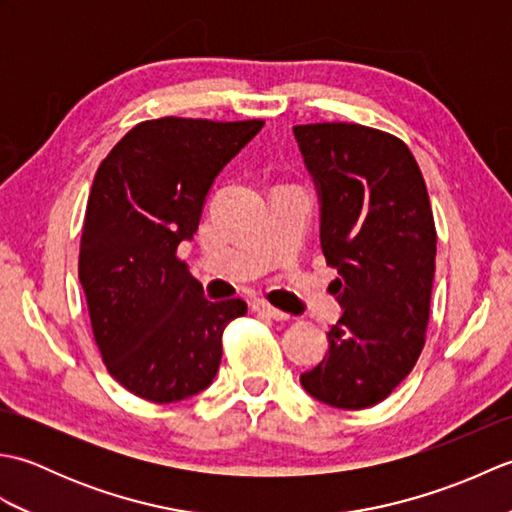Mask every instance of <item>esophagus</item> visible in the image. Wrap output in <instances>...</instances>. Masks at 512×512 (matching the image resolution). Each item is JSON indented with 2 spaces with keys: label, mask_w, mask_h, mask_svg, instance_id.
I'll return each instance as SVG.
<instances>
[{
  "label": "esophagus",
  "mask_w": 512,
  "mask_h": 512,
  "mask_svg": "<svg viewBox=\"0 0 512 512\" xmlns=\"http://www.w3.org/2000/svg\"><path fill=\"white\" fill-rule=\"evenodd\" d=\"M253 312L262 314V317H268V319H275V321H288L290 319L286 312L277 310L275 306H270V303H266V301H255L253 303Z\"/></svg>",
  "instance_id": "34e87169"
}]
</instances>
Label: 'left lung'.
<instances>
[{"label": "left lung", "mask_w": 512, "mask_h": 512, "mask_svg": "<svg viewBox=\"0 0 512 512\" xmlns=\"http://www.w3.org/2000/svg\"><path fill=\"white\" fill-rule=\"evenodd\" d=\"M321 198V248L339 270L341 319L330 352L301 374L336 409L378 405L416 365L427 339L436 222L409 147L358 123L295 125Z\"/></svg>", "instance_id": "left-lung-1"}]
</instances>
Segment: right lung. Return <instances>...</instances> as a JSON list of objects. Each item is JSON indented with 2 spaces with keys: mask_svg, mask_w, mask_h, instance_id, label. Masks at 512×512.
Instances as JSON below:
<instances>
[{
  "mask_svg": "<svg viewBox=\"0 0 512 512\" xmlns=\"http://www.w3.org/2000/svg\"><path fill=\"white\" fill-rule=\"evenodd\" d=\"M262 127V118H154L96 171L79 279L107 372L138 398L162 405L209 387L224 328L246 314L244 299H204L178 246L198 231L217 173Z\"/></svg>",
  "mask_w": 512,
  "mask_h": 512,
  "instance_id": "right-lung-1",
  "label": "right lung"
}]
</instances>
